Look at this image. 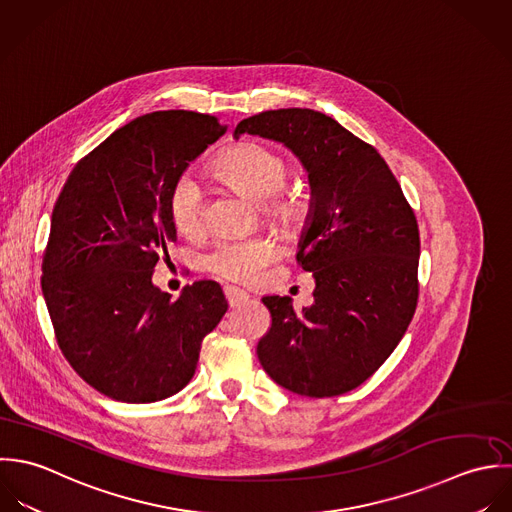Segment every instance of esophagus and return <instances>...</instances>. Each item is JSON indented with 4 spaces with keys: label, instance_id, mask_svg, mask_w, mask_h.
<instances>
[{
    "label": "esophagus",
    "instance_id": "obj_1",
    "mask_svg": "<svg viewBox=\"0 0 512 512\" xmlns=\"http://www.w3.org/2000/svg\"><path fill=\"white\" fill-rule=\"evenodd\" d=\"M223 295H225V299H227V305L231 308L241 307V305L247 303V299H249V295H247L245 291H241V289H237V287H231V285L223 287Z\"/></svg>",
    "mask_w": 512,
    "mask_h": 512
}]
</instances>
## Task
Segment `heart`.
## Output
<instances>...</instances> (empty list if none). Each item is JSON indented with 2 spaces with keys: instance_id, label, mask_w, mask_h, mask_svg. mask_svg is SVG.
Wrapping results in <instances>:
<instances>
[{
  "instance_id": "heart-1",
  "label": "heart",
  "mask_w": 512,
  "mask_h": 512,
  "mask_svg": "<svg viewBox=\"0 0 512 512\" xmlns=\"http://www.w3.org/2000/svg\"><path fill=\"white\" fill-rule=\"evenodd\" d=\"M215 174L237 192L259 204L273 225L293 231L308 215L307 200L281 192L289 178L287 160L261 144L245 142L231 148L215 164ZM168 211L174 227L186 237L204 231V190L194 174H182L170 192ZM275 259V245L265 237H231L213 245L204 257L205 269L221 279L251 283Z\"/></svg>"
}]
</instances>
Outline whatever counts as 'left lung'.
Masks as SVG:
<instances>
[{
	"label": "left lung",
	"instance_id": "left-lung-1",
	"mask_svg": "<svg viewBox=\"0 0 512 512\" xmlns=\"http://www.w3.org/2000/svg\"><path fill=\"white\" fill-rule=\"evenodd\" d=\"M241 134L285 144L310 184L297 261L314 277V301L299 312L289 297H263L271 328L259 362L299 396L346 394L388 360L415 312L413 209L378 150L322 112L267 110L241 120Z\"/></svg>",
	"mask_w": 512,
	"mask_h": 512
}]
</instances>
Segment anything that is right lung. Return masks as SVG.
Wrapping results in <instances>:
<instances>
[{"mask_svg":"<svg viewBox=\"0 0 512 512\" xmlns=\"http://www.w3.org/2000/svg\"><path fill=\"white\" fill-rule=\"evenodd\" d=\"M225 130L190 110L138 116L73 168L53 207L41 289L57 344L112 400L178 394L227 310L215 281H196L178 299L152 283L166 243L176 241L172 186Z\"/></svg>","mask_w":512,"mask_h":512,"instance_id":"1","label":"right lung"}]
</instances>
